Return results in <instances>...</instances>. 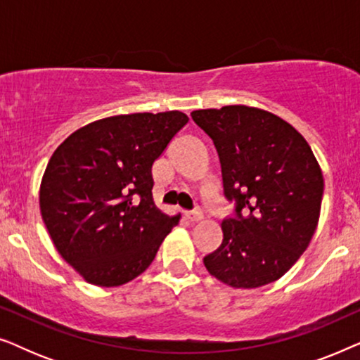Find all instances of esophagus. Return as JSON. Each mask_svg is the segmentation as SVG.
Returning a JSON list of instances; mask_svg holds the SVG:
<instances>
[{"label":"esophagus","mask_w":360,"mask_h":360,"mask_svg":"<svg viewBox=\"0 0 360 360\" xmlns=\"http://www.w3.org/2000/svg\"><path fill=\"white\" fill-rule=\"evenodd\" d=\"M185 218L188 221H201L203 219V211L196 210L193 213H185Z\"/></svg>","instance_id":"1"}]
</instances>
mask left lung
<instances>
[{
	"label": "left lung",
	"mask_w": 360,
	"mask_h": 360,
	"mask_svg": "<svg viewBox=\"0 0 360 360\" xmlns=\"http://www.w3.org/2000/svg\"><path fill=\"white\" fill-rule=\"evenodd\" d=\"M191 117L214 142L224 196L236 218L221 223L223 243L203 259L233 288L283 277L311 243L321 211L323 172L311 147L274 112L245 105L196 110Z\"/></svg>",
	"instance_id": "obj_1"
}]
</instances>
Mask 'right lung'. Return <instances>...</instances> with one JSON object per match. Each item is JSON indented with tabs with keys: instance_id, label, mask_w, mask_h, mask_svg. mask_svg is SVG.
Masks as SVG:
<instances>
[{
	"instance_id": "1",
	"label": "right lung",
	"mask_w": 360,
	"mask_h": 360,
	"mask_svg": "<svg viewBox=\"0 0 360 360\" xmlns=\"http://www.w3.org/2000/svg\"><path fill=\"white\" fill-rule=\"evenodd\" d=\"M188 122L181 111L93 121L67 137L44 172L39 206L58 254L98 287H120L149 267L179 224L152 198V165Z\"/></svg>"
}]
</instances>
